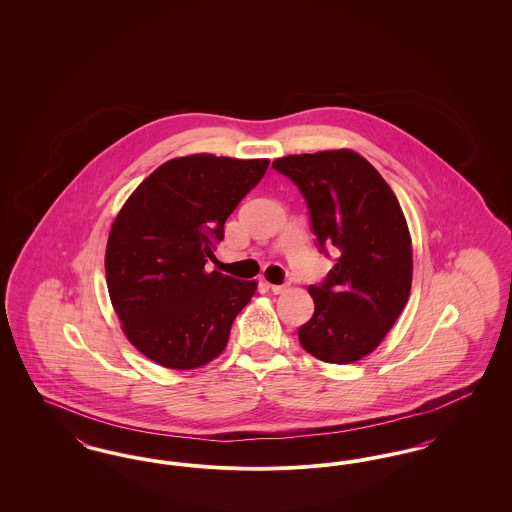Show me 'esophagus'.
Here are the masks:
<instances>
[{
    "label": "esophagus",
    "instance_id": "1",
    "mask_svg": "<svg viewBox=\"0 0 512 512\" xmlns=\"http://www.w3.org/2000/svg\"><path fill=\"white\" fill-rule=\"evenodd\" d=\"M270 292L272 293H284L288 292V286L286 284H268Z\"/></svg>",
    "mask_w": 512,
    "mask_h": 512
}]
</instances>
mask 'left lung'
<instances>
[{
    "mask_svg": "<svg viewBox=\"0 0 512 512\" xmlns=\"http://www.w3.org/2000/svg\"><path fill=\"white\" fill-rule=\"evenodd\" d=\"M307 201L317 245L340 257L309 286L315 313L297 336L324 363L349 365L372 353L407 305L411 234L388 182L351 149L288 155L272 163Z\"/></svg>",
    "mask_w": 512,
    "mask_h": 512,
    "instance_id": "8db88e82",
    "label": "left lung"
}]
</instances>
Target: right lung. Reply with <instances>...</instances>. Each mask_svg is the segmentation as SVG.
Returning a JSON list of instances; mask_svg holds the SVG:
<instances>
[{"label":"right lung","instance_id":"add662e5","mask_svg":"<svg viewBox=\"0 0 512 512\" xmlns=\"http://www.w3.org/2000/svg\"><path fill=\"white\" fill-rule=\"evenodd\" d=\"M267 169L268 159L178 157L122 205L105 251L107 290L122 332L153 363L190 370L226 347L257 282L205 272V263Z\"/></svg>","mask_w":512,"mask_h":512}]
</instances>
